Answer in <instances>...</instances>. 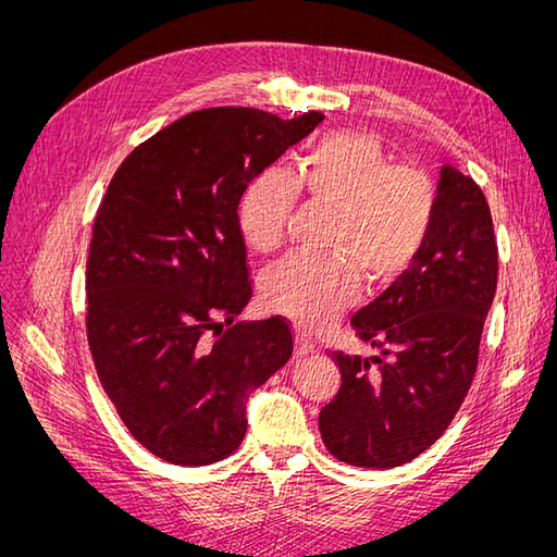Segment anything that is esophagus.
<instances>
[{"label": "esophagus", "instance_id": "34e87169", "mask_svg": "<svg viewBox=\"0 0 557 557\" xmlns=\"http://www.w3.org/2000/svg\"><path fill=\"white\" fill-rule=\"evenodd\" d=\"M318 348H315V344L309 339V336L307 334H297L295 336V356L297 358H305V356H313V352H315Z\"/></svg>", "mask_w": 557, "mask_h": 557}]
</instances>
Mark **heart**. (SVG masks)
I'll return each instance as SVG.
<instances>
[{"label":"heart","mask_w":557,"mask_h":557,"mask_svg":"<svg viewBox=\"0 0 557 557\" xmlns=\"http://www.w3.org/2000/svg\"><path fill=\"white\" fill-rule=\"evenodd\" d=\"M299 188L336 209L330 248L342 252H295L269 267L264 305L299 327L332 325L372 283L393 281L425 250L436 221L434 181L416 166H393L383 144L362 132H332L320 139L297 176L267 170L250 181L239 201L244 239L260 252L281 246Z\"/></svg>","instance_id":"heart-1"}]
</instances>
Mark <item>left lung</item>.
Segmentation results:
<instances>
[{
  "instance_id": "obj_1",
  "label": "left lung",
  "mask_w": 557,
  "mask_h": 557,
  "mask_svg": "<svg viewBox=\"0 0 557 557\" xmlns=\"http://www.w3.org/2000/svg\"><path fill=\"white\" fill-rule=\"evenodd\" d=\"M425 250L391 288L350 318L381 358L334 352L342 387L318 418L336 460L391 469L411 462L450 425L476 374L497 290L493 215L479 185L444 164Z\"/></svg>"
}]
</instances>
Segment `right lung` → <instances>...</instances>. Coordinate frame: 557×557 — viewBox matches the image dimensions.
Here are the masks:
<instances>
[{"mask_svg": "<svg viewBox=\"0 0 557 557\" xmlns=\"http://www.w3.org/2000/svg\"><path fill=\"white\" fill-rule=\"evenodd\" d=\"M323 117L193 111L134 148L109 183L86 272L88 344L117 416L160 460L232 455L248 397L293 356L283 318L223 325L252 295L239 227L248 183ZM209 333L222 336L211 345Z\"/></svg>", "mask_w": 557, "mask_h": 557, "instance_id": "obj_1", "label": "right lung"}]
</instances>
